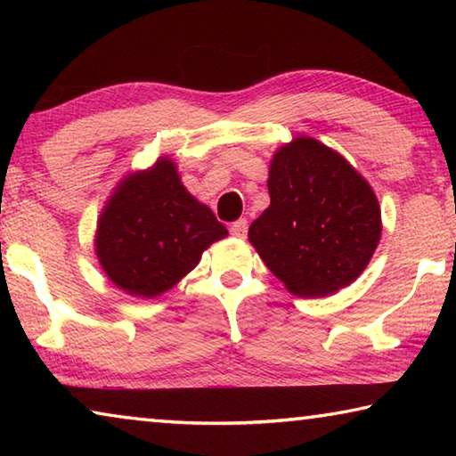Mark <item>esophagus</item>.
<instances>
[{"label":"esophagus","instance_id":"1","mask_svg":"<svg viewBox=\"0 0 456 456\" xmlns=\"http://www.w3.org/2000/svg\"><path fill=\"white\" fill-rule=\"evenodd\" d=\"M247 229H249V225H247V219H239L233 223V225H231V235L237 239H245Z\"/></svg>","mask_w":456,"mask_h":456}]
</instances>
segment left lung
I'll return each instance as SVG.
<instances>
[{
  "instance_id": "left-lung-1",
  "label": "left lung",
  "mask_w": 456,
  "mask_h": 456,
  "mask_svg": "<svg viewBox=\"0 0 456 456\" xmlns=\"http://www.w3.org/2000/svg\"><path fill=\"white\" fill-rule=\"evenodd\" d=\"M267 209L249 241L297 297H323L364 272L382 233L374 191L342 154L310 136L273 154Z\"/></svg>"
}]
</instances>
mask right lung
Wrapping results in <instances>:
<instances>
[{"label": "right lung", "instance_id": "add662e5", "mask_svg": "<svg viewBox=\"0 0 456 456\" xmlns=\"http://www.w3.org/2000/svg\"><path fill=\"white\" fill-rule=\"evenodd\" d=\"M223 237L225 225L183 187L175 163L163 157L114 189L94 243L100 265L117 288L134 297H157Z\"/></svg>", "mask_w": 456, "mask_h": 456}]
</instances>
